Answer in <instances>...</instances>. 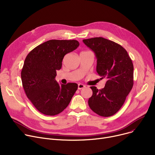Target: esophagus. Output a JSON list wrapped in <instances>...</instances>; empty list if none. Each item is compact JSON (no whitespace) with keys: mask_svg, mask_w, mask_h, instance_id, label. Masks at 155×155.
Wrapping results in <instances>:
<instances>
[{"mask_svg":"<svg viewBox=\"0 0 155 155\" xmlns=\"http://www.w3.org/2000/svg\"><path fill=\"white\" fill-rule=\"evenodd\" d=\"M84 87H85V85H83V84H79L78 85V90H81V89L84 88Z\"/></svg>","mask_w":155,"mask_h":155,"instance_id":"34e87169","label":"esophagus"}]
</instances>
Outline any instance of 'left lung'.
<instances>
[{"mask_svg":"<svg viewBox=\"0 0 155 155\" xmlns=\"http://www.w3.org/2000/svg\"><path fill=\"white\" fill-rule=\"evenodd\" d=\"M95 53L96 70L107 82L104 88L91 87L93 94L88 99L90 108L103 117L113 116L121 108L133 88V64L127 51L120 45L102 37L84 39Z\"/></svg>","mask_w":155,"mask_h":155,"instance_id":"obj_1","label":"left lung"}]
</instances>
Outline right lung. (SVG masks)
<instances>
[{"instance_id": "obj_1", "label": "right lung", "mask_w": 155, "mask_h": 155, "mask_svg": "<svg viewBox=\"0 0 155 155\" xmlns=\"http://www.w3.org/2000/svg\"><path fill=\"white\" fill-rule=\"evenodd\" d=\"M77 40L51 39L35 48L27 55L21 70L24 90L41 113L54 116L68 106L78 88L75 83L60 85L55 80L64 55L79 46Z\"/></svg>"}]
</instances>
